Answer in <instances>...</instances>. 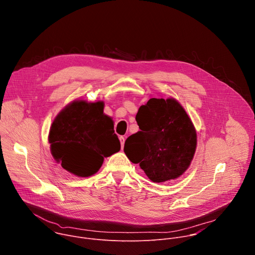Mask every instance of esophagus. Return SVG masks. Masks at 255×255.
I'll return each mask as SVG.
<instances>
[{"mask_svg":"<svg viewBox=\"0 0 255 255\" xmlns=\"http://www.w3.org/2000/svg\"><path fill=\"white\" fill-rule=\"evenodd\" d=\"M120 143H121V148L123 149V147H124V143H125V138L123 137V136H120Z\"/></svg>","mask_w":255,"mask_h":255,"instance_id":"1","label":"esophagus"}]
</instances>
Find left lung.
I'll use <instances>...</instances> for the list:
<instances>
[{
  "mask_svg": "<svg viewBox=\"0 0 255 255\" xmlns=\"http://www.w3.org/2000/svg\"><path fill=\"white\" fill-rule=\"evenodd\" d=\"M140 131L129 136L124 152L153 183L176 179L190 167L197 148L196 128L174 98H151L136 114Z\"/></svg>",
  "mask_w": 255,
  "mask_h": 255,
  "instance_id": "left-lung-1",
  "label": "left lung"
}]
</instances>
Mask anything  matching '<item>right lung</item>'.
<instances>
[{
	"mask_svg": "<svg viewBox=\"0 0 255 255\" xmlns=\"http://www.w3.org/2000/svg\"><path fill=\"white\" fill-rule=\"evenodd\" d=\"M103 101L75 100L54 118L48 135L50 152L57 163L80 177L95 174L105 157L121 148L113 119L104 113Z\"/></svg>",
	"mask_w": 255,
	"mask_h": 255,
	"instance_id": "right-lung-1",
	"label": "right lung"
}]
</instances>
